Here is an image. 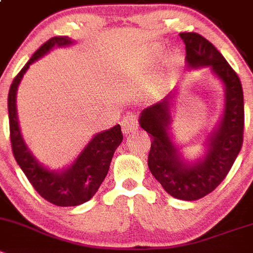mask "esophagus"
<instances>
[{"label":"esophagus","instance_id":"obj_1","mask_svg":"<svg viewBox=\"0 0 253 253\" xmlns=\"http://www.w3.org/2000/svg\"><path fill=\"white\" fill-rule=\"evenodd\" d=\"M122 130L124 134H130L138 130V120L135 114H128L122 120Z\"/></svg>","mask_w":253,"mask_h":253}]
</instances>
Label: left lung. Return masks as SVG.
Returning a JSON list of instances; mask_svg holds the SVG:
<instances>
[{
  "label": "left lung",
  "instance_id": "obj_1",
  "mask_svg": "<svg viewBox=\"0 0 253 253\" xmlns=\"http://www.w3.org/2000/svg\"><path fill=\"white\" fill-rule=\"evenodd\" d=\"M187 68H210L223 85V113L207 135L205 154L188 161L173 140L172 108L177 98L174 89L162 101L145 108L139 125L152 139L148 167L168 194L182 201H196L221 184L232 168L243 142V91L240 78L212 43L196 32H182Z\"/></svg>",
  "mask_w": 253,
  "mask_h": 253
}]
</instances>
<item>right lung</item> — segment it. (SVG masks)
<instances>
[{"instance_id": "add662e5", "label": "right lung", "mask_w": 253, "mask_h": 253, "mask_svg": "<svg viewBox=\"0 0 253 253\" xmlns=\"http://www.w3.org/2000/svg\"><path fill=\"white\" fill-rule=\"evenodd\" d=\"M75 43L68 36L51 37L32 55L17 74L8 91V119L13 157L36 192L47 202L60 207L83 205L92 198L109 172L115 149L123 140L120 125L96 133L75 161L61 170H51L37 161L21 134L16 108L18 85L30 65L48 54L55 47H68Z\"/></svg>"}]
</instances>
